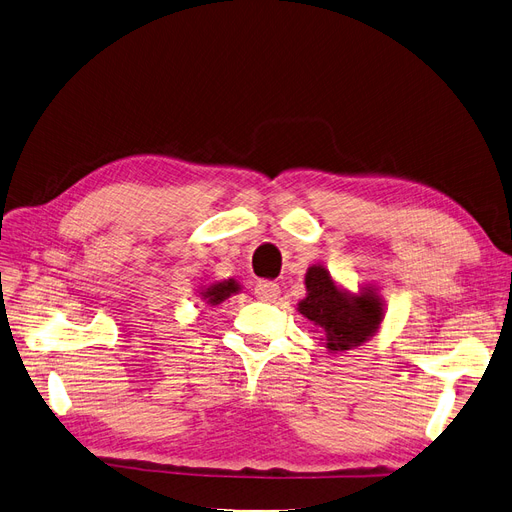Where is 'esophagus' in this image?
Segmentation results:
<instances>
[{
  "label": "esophagus",
  "instance_id": "obj_1",
  "mask_svg": "<svg viewBox=\"0 0 512 512\" xmlns=\"http://www.w3.org/2000/svg\"><path fill=\"white\" fill-rule=\"evenodd\" d=\"M255 295L261 301H274L280 295V286L274 280H259L255 286Z\"/></svg>",
  "mask_w": 512,
  "mask_h": 512
}]
</instances>
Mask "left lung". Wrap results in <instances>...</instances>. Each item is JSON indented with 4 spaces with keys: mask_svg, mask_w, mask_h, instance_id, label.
I'll return each mask as SVG.
<instances>
[{
    "mask_svg": "<svg viewBox=\"0 0 512 512\" xmlns=\"http://www.w3.org/2000/svg\"><path fill=\"white\" fill-rule=\"evenodd\" d=\"M307 297L299 303L301 314L326 332V347L343 351L358 347L379 328L383 318L381 301L372 293L347 297L332 282L322 265H314L305 274Z\"/></svg>",
    "mask_w": 512,
    "mask_h": 512,
    "instance_id": "left-lung-1",
    "label": "left lung"
}]
</instances>
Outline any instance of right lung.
<instances>
[{"label": "right lung", "instance_id": "1", "mask_svg": "<svg viewBox=\"0 0 512 512\" xmlns=\"http://www.w3.org/2000/svg\"><path fill=\"white\" fill-rule=\"evenodd\" d=\"M236 291H238V284L236 282H219V284L209 286L207 293H203V295H205V299H209V303L215 305V303H221V301H224L226 297H230Z\"/></svg>", "mask_w": 512, "mask_h": 512}]
</instances>
